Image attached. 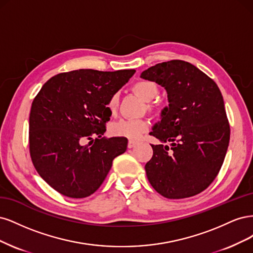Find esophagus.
<instances>
[{
	"label": "esophagus",
	"mask_w": 253,
	"mask_h": 253,
	"mask_svg": "<svg viewBox=\"0 0 253 253\" xmlns=\"http://www.w3.org/2000/svg\"><path fill=\"white\" fill-rule=\"evenodd\" d=\"M135 145H136V143L134 141H129L128 142V148H133Z\"/></svg>",
	"instance_id": "obj_1"
}]
</instances>
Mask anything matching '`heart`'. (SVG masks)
<instances>
[{
  "label": "heart",
  "instance_id": "heart-1",
  "mask_svg": "<svg viewBox=\"0 0 253 253\" xmlns=\"http://www.w3.org/2000/svg\"><path fill=\"white\" fill-rule=\"evenodd\" d=\"M132 91L140 96L146 104V110L151 115L158 112V105L153 103L154 99L159 95V87L156 83L151 81H138L132 86ZM120 96L118 93L112 94L107 103V109L111 115H116L119 108ZM149 128V123L145 119H122L111 127V132L116 136H123L130 138V140H136Z\"/></svg>",
  "mask_w": 253,
  "mask_h": 253
}]
</instances>
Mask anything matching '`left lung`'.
<instances>
[{"label": "left lung", "instance_id": "left-lung-1", "mask_svg": "<svg viewBox=\"0 0 253 253\" xmlns=\"http://www.w3.org/2000/svg\"><path fill=\"white\" fill-rule=\"evenodd\" d=\"M167 91L168 107L150 135L169 146L151 145L145 165L148 181L167 199H184L205 190L221 169L230 138L224 100L217 85L194 65L172 60L141 73Z\"/></svg>", "mask_w": 253, "mask_h": 253}]
</instances>
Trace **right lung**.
<instances>
[{
	"mask_svg": "<svg viewBox=\"0 0 253 253\" xmlns=\"http://www.w3.org/2000/svg\"><path fill=\"white\" fill-rule=\"evenodd\" d=\"M134 72L79 69L59 73L35 97L29 116L31 161L41 177L65 197L83 199L95 192L112 161L126 151V137L102 135L111 116L108 100Z\"/></svg>",
	"mask_w": 253,
	"mask_h": 253,
	"instance_id": "right-lung-1",
	"label": "right lung"
}]
</instances>
